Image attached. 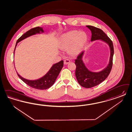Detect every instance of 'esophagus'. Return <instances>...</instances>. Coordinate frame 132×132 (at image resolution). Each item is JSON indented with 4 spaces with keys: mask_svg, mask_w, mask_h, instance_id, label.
Instances as JSON below:
<instances>
[{
    "mask_svg": "<svg viewBox=\"0 0 132 132\" xmlns=\"http://www.w3.org/2000/svg\"><path fill=\"white\" fill-rule=\"evenodd\" d=\"M70 62V60L67 59H65L64 61V64H68Z\"/></svg>",
    "mask_w": 132,
    "mask_h": 132,
    "instance_id": "obj_1",
    "label": "esophagus"
}]
</instances>
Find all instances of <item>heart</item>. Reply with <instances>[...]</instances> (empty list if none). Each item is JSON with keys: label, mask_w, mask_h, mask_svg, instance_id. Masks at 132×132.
Wrapping results in <instances>:
<instances>
[{"label": "heart", "mask_w": 132, "mask_h": 132, "mask_svg": "<svg viewBox=\"0 0 132 132\" xmlns=\"http://www.w3.org/2000/svg\"><path fill=\"white\" fill-rule=\"evenodd\" d=\"M87 40V35L84 32L72 30L64 34L60 41L61 50H68L71 55H75L80 51Z\"/></svg>", "instance_id": "heart-1"}]
</instances>
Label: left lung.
I'll return each instance as SVG.
<instances>
[{"instance_id":"left-lung-1","label":"left lung","mask_w":132,"mask_h":132,"mask_svg":"<svg viewBox=\"0 0 132 132\" xmlns=\"http://www.w3.org/2000/svg\"><path fill=\"white\" fill-rule=\"evenodd\" d=\"M91 31V41L101 39L106 42L109 46L111 50L110 61L106 68L100 72H92L85 67L82 61V57L84 51H82L78 55L75 60L76 65L75 75L78 83L85 88H89L99 85L104 81L108 76L113 65V58L114 55V47L112 40L102 30L92 26H86Z\"/></svg>"}]
</instances>
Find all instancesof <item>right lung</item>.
I'll use <instances>...</instances> for the list:
<instances>
[{"mask_svg": "<svg viewBox=\"0 0 132 132\" xmlns=\"http://www.w3.org/2000/svg\"><path fill=\"white\" fill-rule=\"evenodd\" d=\"M40 31L43 32L42 28L37 27L34 28H32L30 30L27 31L21 36L18 38L16 42V44L15 47L17 45V44L22 40L28 37H29L31 35L36 34L37 33H40ZM15 51V49H14ZM64 65V61L63 60L53 65L51 69L44 76L36 80H29L23 78L18 74L17 73L18 77L23 81L27 85L32 87L35 89L39 90L47 89L51 87L52 85L54 84L60 72L63 68Z\"/></svg>", "mask_w": 132, "mask_h": 132, "instance_id": "1", "label": "right lung"}]
</instances>
